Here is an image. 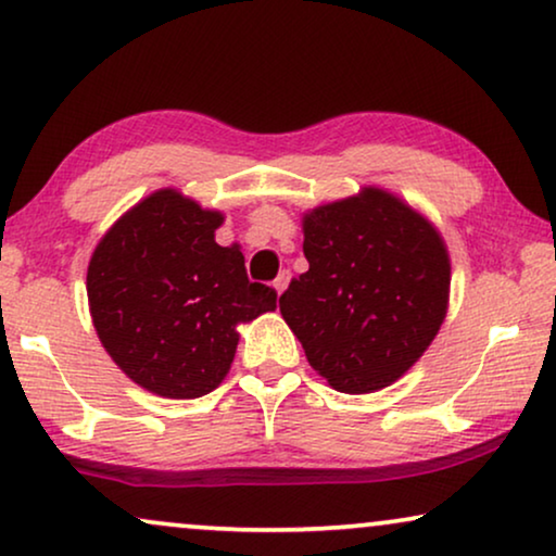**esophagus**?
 Wrapping results in <instances>:
<instances>
[{
  "mask_svg": "<svg viewBox=\"0 0 556 556\" xmlns=\"http://www.w3.org/2000/svg\"><path fill=\"white\" fill-rule=\"evenodd\" d=\"M288 283H291V270H280L278 276H276V280H273V286H276L278 293H283L286 288H288Z\"/></svg>",
  "mask_w": 556,
  "mask_h": 556,
  "instance_id": "esophagus-1",
  "label": "esophagus"
}]
</instances>
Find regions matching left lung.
Here are the masks:
<instances>
[{
    "label": "left lung",
    "instance_id": "1",
    "mask_svg": "<svg viewBox=\"0 0 556 556\" xmlns=\"http://www.w3.org/2000/svg\"><path fill=\"white\" fill-rule=\"evenodd\" d=\"M308 270L280 314L333 390H382L420 359L445 318L451 261L428 219L382 189L303 217Z\"/></svg>",
    "mask_w": 556,
    "mask_h": 556
}]
</instances>
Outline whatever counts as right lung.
I'll list each match as a JSON object with an SVG mask.
<instances>
[{"label": "right lung", "mask_w": 556, "mask_h": 556, "mask_svg": "<svg viewBox=\"0 0 556 556\" xmlns=\"http://www.w3.org/2000/svg\"><path fill=\"white\" fill-rule=\"evenodd\" d=\"M219 212L162 189L126 212L88 265L98 339L143 390L194 400L230 371L240 321L276 308V288L248 280L235 242L223 248Z\"/></svg>", "instance_id": "right-lung-1"}]
</instances>
